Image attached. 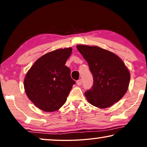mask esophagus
<instances>
[{
	"instance_id": "34e87169",
	"label": "esophagus",
	"mask_w": 147,
	"mask_h": 147,
	"mask_svg": "<svg viewBox=\"0 0 147 147\" xmlns=\"http://www.w3.org/2000/svg\"><path fill=\"white\" fill-rule=\"evenodd\" d=\"M82 80H78V81H77V84H78V86H81L82 85Z\"/></svg>"
}]
</instances>
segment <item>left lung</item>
Instances as JSON below:
<instances>
[{"mask_svg": "<svg viewBox=\"0 0 147 147\" xmlns=\"http://www.w3.org/2000/svg\"><path fill=\"white\" fill-rule=\"evenodd\" d=\"M76 47L88 62L94 78L93 86L85 92L88 101L100 108L119 101L127 91L130 79L122 59L98 46L78 45Z\"/></svg>", "mask_w": 147, "mask_h": 147, "instance_id": "left-lung-1", "label": "left lung"}]
</instances>
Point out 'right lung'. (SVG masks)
Masks as SVG:
<instances>
[{
	"label": "right lung",
	"mask_w": 147,
	"mask_h": 147,
	"mask_svg": "<svg viewBox=\"0 0 147 147\" xmlns=\"http://www.w3.org/2000/svg\"><path fill=\"white\" fill-rule=\"evenodd\" d=\"M71 51L69 47L46 53L34 63L26 74V94L39 109L54 112L65 103L76 84L70 76V69L65 65Z\"/></svg>",
	"instance_id": "add662e5"
}]
</instances>
